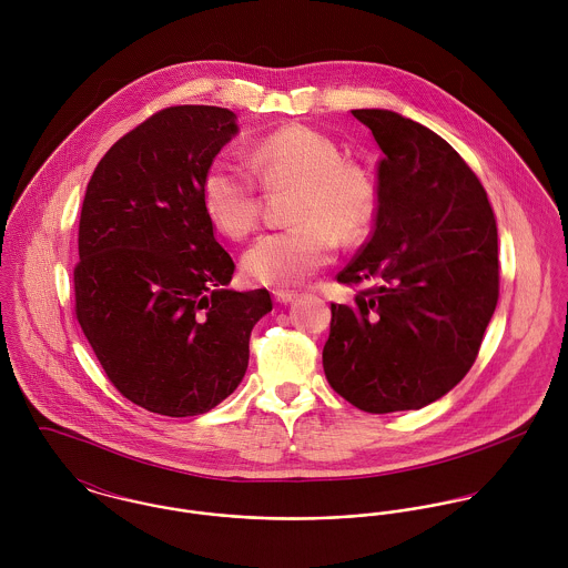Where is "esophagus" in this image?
I'll use <instances>...</instances> for the list:
<instances>
[{
  "instance_id": "34e87169",
  "label": "esophagus",
  "mask_w": 568,
  "mask_h": 568,
  "mask_svg": "<svg viewBox=\"0 0 568 568\" xmlns=\"http://www.w3.org/2000/svg\"><path fill=\"white\" fill-rule=\"evenodd\" d=\"M273 300H275L277 304H288V302H293V300H295V293H293V291L277 288V291H273Z\"/></svg>"
}]
</instances>
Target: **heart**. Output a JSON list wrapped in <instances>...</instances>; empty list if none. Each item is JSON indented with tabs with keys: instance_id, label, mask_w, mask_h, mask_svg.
<instances>
[{
	"instance_id": "1",
	"label": "heart",
	"mask_w": 568,
	"mask_h": 568,
	"mask_svg": "<svg viewBox=\"0 0 568 568\" xmlns=\"http://www.w3.org/2000/svg\"><path fill=\"white\" fill-rule=\"evenodd\" d=\"M255 172L268 192L295 190L288 219L295 223L266 234L243 257L246 280L262 286H291L332 262L338 239L361 241L378 212L372 174L345 162L324 133L286 124L251 149ZM201 205L210 223L232 241H243L260 223L262 196L241 165L216 160L201 179Z\"/></svg>"
}]
</instances>
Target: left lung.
Segmentation results:
<instances>
[{"instance_id":"8db88e82","label":"left lung","mask_w":568,"mask_h":568,"mask_svg":"<svg viewBox=\"0 0 568 568\" xmlns=\"http://www.w3.org/2000/svg\"><path fill=\"white\" fill-rule=\"evenodd\" d=\"M378 149L374 232L336 275L361 288L329 304V387L367 413L435 403L475 365L498 302V234L486 190L430 129L385 109H354Z\"/></svg>"}]
</instances>
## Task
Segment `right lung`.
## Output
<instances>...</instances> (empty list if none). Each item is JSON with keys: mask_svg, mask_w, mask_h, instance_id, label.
I'll return each mask as SVG.
<instances>
[{"mask_svg": "<svg viewBox=\"0 0 568 568\" xmlns=\"http://www.w3.org/2000/svg\"><path fill=\"white\" fill-rule=\"evenodd\" d=\"M239 131L230 109L168 106L95 165L79 223L74 313L111 385L168 417L207 413L241 385L266 288L227 291L201 179Z\"/></svg>", "mask_w": 568, "mask_h": 568, "instance_id": "1", "label": "right lung"}]
</instances>
